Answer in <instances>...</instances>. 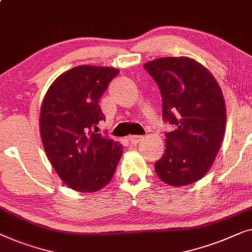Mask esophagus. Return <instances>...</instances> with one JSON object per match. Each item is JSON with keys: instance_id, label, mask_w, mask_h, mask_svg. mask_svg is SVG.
<instances>
[{"instance_id": "esophagus-1", "label": "esophagus", "mask_w": 252, "mask_h": 252, "mask_svg": "<svg viewBox=\"0 0 252 252\" xmlns=\"http://www.w3.org/2000/svg\"><path fill=\"white\" fill-rule=\"evenodd\" d=\"M143 139H144L143 136H130V137H129L130 143L133 144V145L138 144V143H139V141H141Z\"/></svg>"}]
</instances>
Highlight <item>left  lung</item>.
Instances as JSON below:
<instances>
[{
  "label": "left lung",
  "mask_w": 252,
  "mask_h": 252,
  "mask_svg": "<svg viewBox=\"0 0 252 252\" xmlns=\"http://www.w3.org/2000/svg\"><path fill=\"white\" fill-rule=\"evenodd\" d=\"M144 68L160 88L164 121L176 126L165 133V152L155 171L170 186L200 180L214 163L226 126L224 95L214 75L189 57H165Z\"/></svg>",
  "instance_id": "8db88e82"
}]
</instances>
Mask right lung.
I'll use <instances>...</instances> for the list:
<instances>
[{"mask_svg":"<svg viewBox=\"0 0 252 252\" xmlns=\"http://www.w3.org/2000/svg\"><path fill=\"white\" fill-rule=\"evenodd\" d=\"M119 74L113 67L82 65L57 77L44 95L40 133L57 175L77 192L92 193L111 182L123 146L98 133L105 120L99 101Z\"/></svg>","mask_w":252,"mask_h":252,"instance_id":"add662e5","label":"right lung"}]
</instances>
